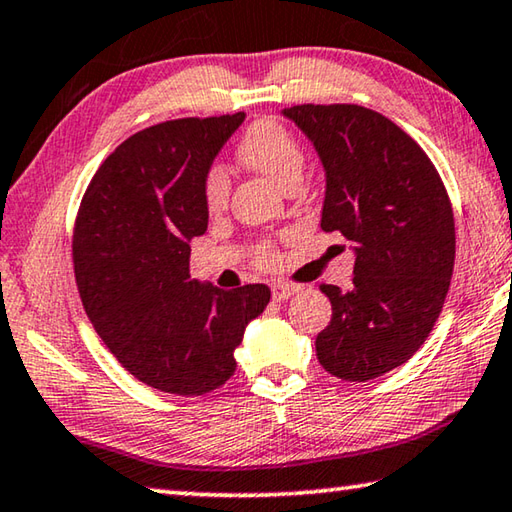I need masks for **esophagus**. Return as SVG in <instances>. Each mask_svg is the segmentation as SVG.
<instances>
[{
	"instance_id": "esophagus-1",
	"label": "esophagus",
	"mask_w": 512,
	"mask_h": 512,
	"mask_svg": "<svg viewBox=\"0 0 512 512\" xmlns=\"http://www.w3.org/2000/svg\"><path fill=\"white\" fill-rule=\"evenodd\" d=\"M301 290V285H297V283H274L272 285V299L274 301H285V299H290L292 294H297Z\"/></svg>"
}]
</instances>
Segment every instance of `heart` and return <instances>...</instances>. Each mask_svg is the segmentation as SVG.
Wrapping results in <instances>:
<instances>
[{"mask_svg": "<svg viewBox=\"0 0 512 512\" xmlns=\"http://www.w3.org/2000/svg\"><path fill=\"white\" fill-rule=\"evenodd\" d=\"M238 159L242 164L270 177L283 188L301 182L306 152L299 139L276 119H258L249 125L238 141ZM229 173L222 166H211L202 177V197L209 211H220L229 200ZM258 263L270 265L276 261V251L270 240L254 245Z\"/></svg>", "mask_w": 512, "mask_h": 512, "instance_id": "heart-1", "label": "heart"}]
</instances>
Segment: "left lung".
I'll list each match as a JSON object with an SVG mask.
<instances>
[{
  "label": "left lung",
  "instance_id": "1",
  "mask_svg": "<svg viewBox=\"0 0 512 512\" xmlns=\"http://www.w3.org/2000/svg\"><path fill=\"white\" fill-rule=\"evenodd\" d=\"M326 168L321 229L355 242L348 290L321 283L333 319L317 357L339 380L366 382L411 360L432 333L454 270L450 195L425 150L362 105H294L283 112Z\"/></svg>",
  "mask_w": 512,
  "mask_h": 512
}]
</instances>
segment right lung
Returning a JSON list of instances; mask_svg holds the SVG:
<instances>
[{
  "label": "right lung",
  "mask_w": 512,
  "mask_h": 512,
  "mask_svg": "<svg viewBox=\"0 0 512 512\" xmlns=\"http://www.w3.org/2000/svg\"><path fill=\"white\" fill-rule=\"evenodd\" d=\"M245 112L164 121L125 139L78 206L71 256L80 301L125 371L173 396H202L233 373V351L272 292L188 276V240L209 224L202 177Z\"/></svg>",
  "instance_id": "right-lung-1"
}]
</instances>
